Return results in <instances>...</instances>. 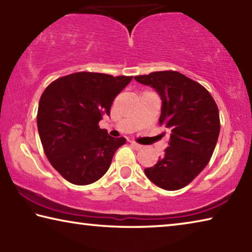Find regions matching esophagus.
I'll return each instance as SVG.
<instances>
[{
	"mask_svg": "<svg viewBox=\"0 0 252 252\" xmlns=\"http://www.w3.org/2000/svg\"><path fill=\"white\" fill-rule=\"evenodd\" d=\"M130 144H131V146L133 147L134 149H136V150H139V149H141V148H142L141 144L136 143V142H134V141H130Z\"/></svg>",
	"mask_w": 252,
	"mask_h": 252,
	"instance_id": "esophagus-1",
	"label": "esophagus"
}]
</instances>
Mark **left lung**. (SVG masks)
Returning <instances> with one entry per match:
<instances>
[{
	"label": "left lung",
	"instance_id": "8db88e82",
	"mask_svg": "<svg viewBox=\"0 0 252 252\" xmlns=\"http://www.w3.org/2000/svg\"><path fill=\"white\" fill-rule=\"evenodd\" d=\"M134 80L159 94V122L170 136L163 157L144 173L162 189H181L206 168L215 151L220 132L218 106L201 84L176 71L153 72Z\"/></svg>",
	"mask_w": 252,
	"mask_h": 252
}]
</instances>
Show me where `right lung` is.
I'll use <instances>...</instances> for the list:
<instances>
[{"label":"right lung","instance_id":"1","mask_svg":"<svg viewBox=\"0 0 252 252\" xmlns=\"http://www.w3.org/2000/svg\"><path fill=\"white\" fill-rule=\"evenodd\" d=\"M131 80L79 72L55 80L42 93L36 117L42 146L52 167L69 182L85 186L99 180L126 142L97 123L110 116L114 97Z\"/></svg>","mask_w":252,"mask_h":252}]
</instances>
